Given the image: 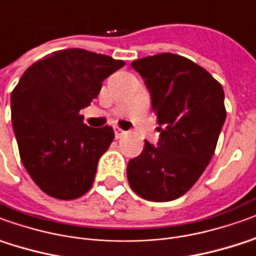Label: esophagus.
Instances as JSON below:
<instances>
[{
    "label": "esophagus",
    "instance_id": "34e87169",
    "mask_svg": "<svg viewBox=\"0 0 256 256\" xmlns=\"http://www.w3.org/2000/svg\"><path fill=\"white\" fill-rule=\"evenodd\" d=\"M114 134H116V138L120 139V138H122V136H124L126 132L122 131V130H116V131H114Z\"/></svg>",
    "mask_w": 256,
    "mask_h": 256
}]
</instances>
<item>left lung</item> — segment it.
Instances as JSON below:
<instances>
[{"label": "left lung", "instance_id": "1", "mask_svg": "<svg viewBox=\"0 0 256 256\" xmlns=\"http://www.w3.org/2000/svg\"><path fill=\"white\" fill-rule=\"evenodd\" d=\"M158 117V146L145 140L126 167L139 196L167 202L182 196L205 172L226 121L222 84L198 64L172 52L136 60Z\"/></svg>", "mask_w": 256, "mask_h": 256}]
</instances>
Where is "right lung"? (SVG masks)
Wrapping results in <instances>:
<instances>
[{"instance_id":"right-lung-1","label":"right lung","mask_w":256,"mask_h":256,"mask_svg":"<svg viewBox=\"0 0 256 256\" xmlns=\"http://www.w3.org/2000/svg\"><path fill=\"white\" fill-rule=\"evenodd\" d=\"M124 65L108 56L68 48L46 56L19 79L10 94L12 126L24 168L47 195L68 200L90 190L114 132L111 126H88L79 111Z\"/></svg>"}]
</instances>
